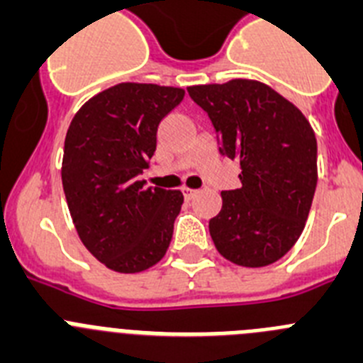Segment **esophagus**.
<instances>
[{"instance_id": "obj_1", "label": "esophagus", "mask_w": 363, "mask_h": 363, "mask_svg": "<svg viewBox=\"0 0 363 363\" xmlns=\"http://www.w3.org/2000/svg\"><path fill=\"white\" fill-rule=\"evenodd\" d=\"M182 194H184V197L189 201V199H194L195 195H197V189H194V188H184V189H182Z\"/></svg>"}]
</instances>
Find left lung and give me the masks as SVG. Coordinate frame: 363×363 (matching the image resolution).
Here are the masks:
<instances>
[{
    "instance_id": "obj_1",
    "label": "left lung",
    "mask_w": 363,
    "mask_h": 363,
    "mask_svg": "<svg viewBox=\"0 0 363 363\" xmlns=\"http://www.w3.org/2000/svg\"><path fill=\"white\" fill-rule=\"evenodd\" d=\"M188 94L211 119L222 155L242 169V186L222 191V210L210 220L215 247L237 266H269L295 246L308 220L318 181L315 132L260 81L197 84Z\"/></svg>"
}]
</instances>
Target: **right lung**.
I'll list each match as a JSON object with an SVG mask.
<instances>
[{"label": "right lung", "mask_w": 363, "mask_h": 363, "mask_svg": "<svg viewBox=\"0 0 363 363\" xmlns=\"http://www.w3.org/2000/svg\"><path fill=\"white\" fill-rule=\"evenodd\" d=\"M184 90L121 83L79 108L65 139L61 179L81 242L117 273H139L166 255L184 197L139 181L159 123Z\"/></svg>", "instance_id": "obj_1"}]
</instances>
